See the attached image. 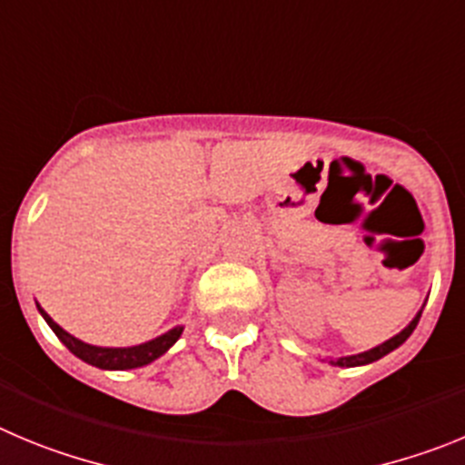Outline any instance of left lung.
<instances>
[{
    "label": "left lung",
    "mask_w": 465,
    "mask_h": 465,
    "mask_svg": "<svg viewBox=\"0 0 465 465\" xmlns=\"http://www.w3.org/2000/svg\"><path fill=\"white\" fill-rule=\"evenodd\" d=\"M420 317H421V312H417V317L412 322H410L408 326H405L403 331L401 333H396L394 338H389L387 342H382V345H378V347H373V350H368V352H361V354H352V357H341V359H331V363L333 366H363V363H371V361H378V359H382L384 354H389L391 352V350H396V347L399 345H403L405 341H408L410 338V333L415 331V326H417V322H420Z\"/></svg>",
    "instance_id": "obj_1"
}]
</instances>
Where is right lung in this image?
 <instances>
[{
  "instance_id": "add662e5",
  "label": "right lung",
  "mask_w": 465,
  "mask_h": 465,
  "mask_svg": "<svg viewBox=\"0 0 465 465\" xmlns=\"http://www.w3.org/2000/svg\"><path fill=\"white\" fill-rule=\"evenodd\" d=\"M39 312L44 315V320L48 322V326L55 331V336L69 347L71 354H76L78 359H83L85 363H92L97 368H106V371H127V368H141L145 363L154 361L157 357L169 350L183 333V326H175L171 331H166L164 336L154 338V341L143 342V345H134V347H97V345H87V342L78 341L71 333H66L60 324L50 320L48 312L44 308H39Z\"/></svg>"
}]
</instances>
